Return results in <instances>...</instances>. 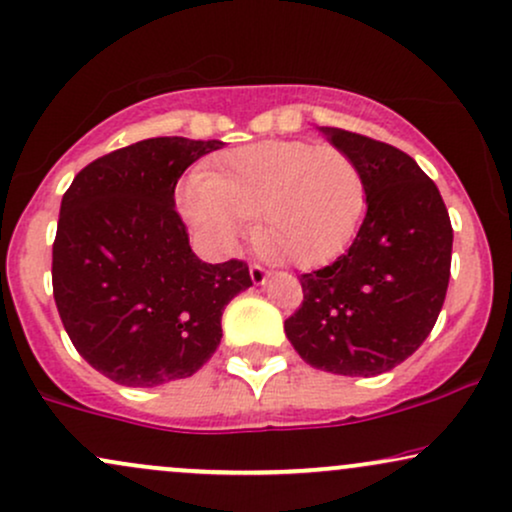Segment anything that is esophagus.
Segmentation results:
<instances>
[{
	"label": "esophagus",
	"instance_id": "1",
	"mask_svg": "<svg viewBox=\"0 0 512 512\" xmlns=\"http://www.w3.org/2000/svg\"><path fill=\"white\" fill-rule=\"evenodd\" d=\"M250 279H252V283H255V286H262V283L269 281V272H267V269H262L260 264H252Z\"/></svg>",
	"mask_w": 512,
	"mask_h": 512
}]
</instances>
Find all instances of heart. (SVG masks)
<instances>
[{"label":"heart","mask_w":512,"mask_h":512,"mask_svg":"<svg viewBox=\"0 0 512 512\" xmlns=\"http://www.w3.org/2000/svg\"><path fill=\"white\" fill-rule=\"evenodd\" d=\"M183 217L219 255H231L255 217L269 255L317 267L348 245L365 209L360 166L338 147L264 140L226 152L178 193Z\"/></svg>","instance_id":"heart-1"}]
</instances>
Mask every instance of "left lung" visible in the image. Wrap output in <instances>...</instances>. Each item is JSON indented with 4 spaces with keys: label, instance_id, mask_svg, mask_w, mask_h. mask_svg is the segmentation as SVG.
I'll use <instances>...</instances> for the list:
<instances>
[{
    "label": "left lung",
    "instance_id": "left-lung-1",
    "mask_svg": "<svg viewBox=\"0 0 512 512\" xmlns=\"http://www.w3.org/2000/svg\"><path fill=\"white\" fill-rule=\"evenodd\" d=\"M360 166L367 214L346 255L300 276L303 305L283 322L307 365L377 377L434 329L451 279L453 229L439 188L398 147L319 128Z\"/></svg>",
    "mask_w": 512,
    "mask_h": 512
}]
</instances>
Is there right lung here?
Returning a JSON list of instances; mask_svg holds the SVG:
<instances>
[{"instance_id":"add662e5","label":"right lung","mask_w":512,"mask_h":512,"mask_svg":"<svg viewBox=\"0 0 512 512\" xmlns=\"http://www.w3.org/2000/svg\"><path fill=\"white\" fill-rule=\"evenodd\" d=\"M221 140L150 138L78 171L61 197L54 303L71 343L121 386L186 379L221 343V315L252 286L248 264L190 250L176 183Z\"/></svg>"}]
</instances>
